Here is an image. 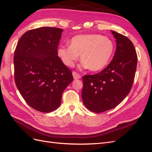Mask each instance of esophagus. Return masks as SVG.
<instances>
[{
  "label": "esophagus",
  "mask_w": 152,
  "mask_h": 152,
  "mask_svg": "<svg viewBox=\"0 0 152 152\" xmlns=\"http://www.w3.org/2000/svg\"><path fill=\"white\" fill-rule=\"evenodd\" d=\"M72 73H73V78H74V79H79L81 78V75L77 72H73Z\"/></svg>",
  "instance_id": "obj_1"
}]
</instances>
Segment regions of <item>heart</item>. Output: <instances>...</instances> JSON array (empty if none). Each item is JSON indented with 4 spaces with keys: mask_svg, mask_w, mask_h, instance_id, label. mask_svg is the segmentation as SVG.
Returning a JSON list of instances; mask_svg holds the SVG:
<instances>
[{
    "mask_svg": "<svg viewBox=\"0 0 152 152\" xmlns=\"http://www.w3.org/2000/svg\"><path fill=\"white\" fill-rule=\"evenodd\" d=\"M113 51L114 44L111 39L93 34L74 36L70 41V46L60 45L57 53L63 63L68 66L74 65L80 54L82 66L97 72L107 65Z\"/></svg>",
    "mask_w": 152,
    "mask_h": 152,
    "instance_id": "1",
    "label": "heart"
}]
</instances>
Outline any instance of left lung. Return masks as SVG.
I'll use <instances>...</instances> for the list:
<instances>
[{"label":"left lung","instance_id":"1","mask_svg":"<svg viewBox=\"0 0 152 152\" xmlns=\"http://www.w3.org/2000/svg\"><path fill=\"white\" fill-rule=\"evenodd\" d=\"M117 48L112 61L104 70L82 77V98L86 107L95 113L112 109L129 93L134 82L137 56L127 37L111 31Z\"/></svg>","mask_w":152,"mask_h":152}]
</instances>
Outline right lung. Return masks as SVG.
I'll return each mask as SVG.
<instances>
[{"mask_svg": "<svg viewBox=\"0 0 152 152\" xmlns=\"http://www.w3.org/2000/svg\"><path fill=\"white\" fill-rule=\"evenodd\" d=\"M63 29L40 27L27 31L14 56L15 80L30 107L49 113L57 109L63 91L73 80L72 73L58 56Z\"/></svg>", "mask_w": 152, "mask_h": 152, "instance_id": "1", "label": "right lung"}]
</instances>
